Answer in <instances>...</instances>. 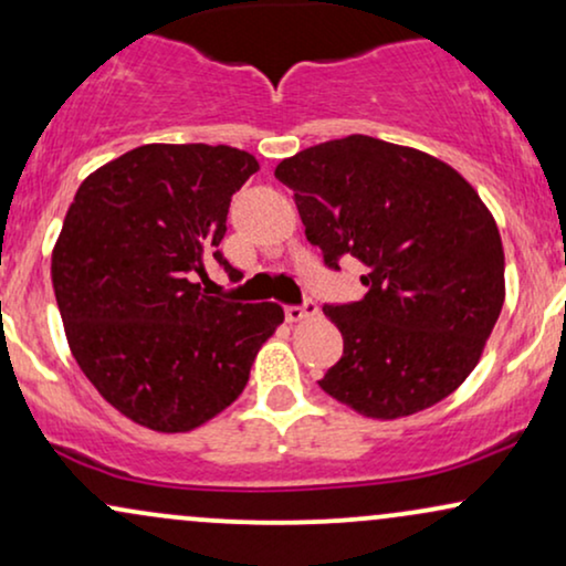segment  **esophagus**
Wrapping results in <instances>:
<instances>
[{"instance_id":"obj_1","label":"esophagus","mask_w":566,"mask_h":566,"mask_svg":"<svg viewBox=\"0 0 566 566\" xmlns=\"http://www.w3.org/2000/svg\"><path fill=\"white\" fill-rule=\"evenodd\" d=\"M313 313H316V303L313 301H305L303 305H287V308H284V316H287L290 324L303 322V318L313 316Z\"/></svg>"}]
</instances>
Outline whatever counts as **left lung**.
<instances>
[{
  "label": "left lung",
  "instance_id": "8db88e82",
  "mask_svg": "<svg viewBox=\"0 0 566 566\" xmlns=\"http://www.w3.org/2000/svg\"><path fill=\"white\" fill-rule=\"evenodd\" d=\"M274 174L324 263L366 265L360 301L324 305L343 358L318 387L382 421L448 398L478 366L506 297L501 234L478 189L421 149L364 134L303 149Z\"/></svg>",
  "mask_w": 566,
  "mask_h": 566
}]
</instances>
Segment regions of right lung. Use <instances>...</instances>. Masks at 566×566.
<instances>
[{"instance_id": "1", "label": "right lung", "mask_w": 566, "mask_h": 566, "mask_svg": "<svg viewBox=\"0 0 566 566\" xmlns=\"http://www.w3.org/2000/svg\"><path fill=\"white\" fill-rule=\"evenodd\" d=\"M258 171L227 145H142L88 174L52 250L73 358L134 424L189 432L240 398L276 303H229L197 276L227 234L231 195Z\"/></svg>"}]
</instances>
